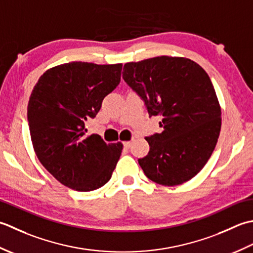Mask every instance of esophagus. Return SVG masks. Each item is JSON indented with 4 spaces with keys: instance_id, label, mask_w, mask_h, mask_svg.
Masks as SVG:
<instances>
[{
    "instance_id": "34e87169",
    "label": "esophagus",
    "mask_w": 253,
    "mask_h": 253,
    "mask_svg": "<svg viewBox=\"0 0 253 253\" xmlns=\"http://www.w3.org/2000/svg\"><path fill=\"white\" fill-rule=\"evenodd\" d=\"M131 145H132V142H130V141H126V142L123 143V146H125L126 148H130Z\"/></svg>"
}]
</instances>
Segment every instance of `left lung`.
<instances>
[{"instance_id": "obj_1", "label": "left lung", "mask_w": 253, "mask_h": 253, "mask_svg": "<svg viewBox=\"0 0 253 253\" xmlns=\"http://www.w3.org/2000/svg\"><path fill=\"white\" fill-rule=\"evenodd\" d=\"M122 76L145 102L149 117H163V132L145 137L149 152L138 159L146 177L172 187L197 176L212 155L221 126L208 73L190 59L162 55L126 63Z\"/></svg>"}]
</instances>
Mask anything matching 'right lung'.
Wrapping results in <instances>:
<instances>
[{
    "label": "right lung",
    "instance_id": "obj_1",
    "mask_svg": "<svg viewBox=\"0 0 253 253\" xmlns=\"http://www.w3.org/2000/svg\"><path fill=\"white\" fill-rule=\"evenodd\" d=\"M122 64L70 62L47 70L29 97L27 118L34 151L42 166L68 188L92 191L111 178L121 142L86 135L104 98L120 83Z\"/></svg>",
    "mask_w": 253,
    "mask_h": 253
}]
</instances>
